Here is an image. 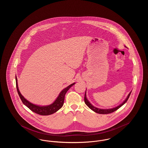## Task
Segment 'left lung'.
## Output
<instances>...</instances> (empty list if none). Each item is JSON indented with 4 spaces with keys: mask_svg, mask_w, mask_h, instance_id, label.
<instances>
[{
    "mask_svg": "<svg viewBox=\"0 0 148 148\" xmlns=\"http://www.w3.org/2000/svg\"><path fill=\"white\" fill-rule=\"evenodd\" d=\"M131 92H132V91L129 92V94H128V95H127V98L125 99V100H124V101L121 104H120L119 106H116V107H115V108H111V109H100V108H97V107H95V106H92V104L89 101V100H88V99L86 98V92H85V104H86V106H88L90 109H92V111H94V112H95V113L101 114H109V113H113L114 112L116 111V110H118L119 108H120L121 106H123V105H124V104L127 102V100H128V99H129V97H130V95Z\"/></svg>",
    "mask_w": 148,
    "mask_h": 148,
    "instance_id": "obj_1",
    "label": "left lung"
}]
</instances>
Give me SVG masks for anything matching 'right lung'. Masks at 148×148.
I'll use <instances>...</instances> for the list:
<instances>
[{
  "label": "right lung",
  "instance_id": "1",
  "mask_svg": "<svg viewBox=\"0 0 148 148\" xmlns=\"http://www.w3.org/2000/svg\"><path fill=\"white\" fill-rule=\"evenodd\" d=\"M15 80H16V86L18 93L20 97V98L21 99L23 103L26 106H27L32 112L41 115H51L53 113H56L58 110H59L63 106L64 98H65L66 92L73 85L75 84V83H74L71 84L69 85L66 88H64L63 90L59 93L57 98L52 104L48 106H40L35 105L29 102L28 100H27L21 95L18 88V82H17L18 80H17L16 77H15Z\"/></svg>",
  "mask_w": 148,
  "mask_h": 148
}]
</instances>
